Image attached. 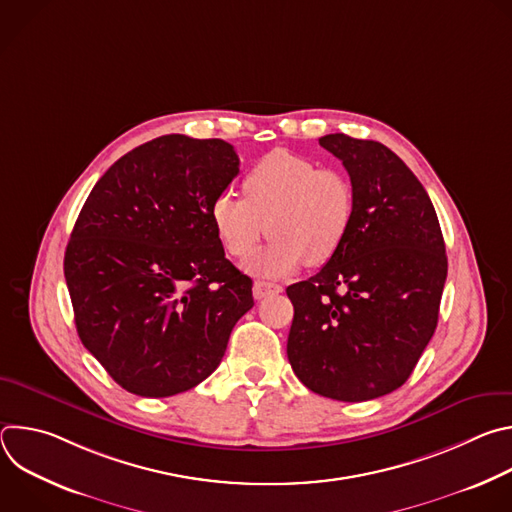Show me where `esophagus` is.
Wrapping results in <instances>:
<instances>
[{
  "instance_id": "esophagus-1",
  "label": "esophagus",
  "mask_w": 512,
  "mask_h": 512,
  "mask_svg": "<svg viewBox=\"0 0 512 512\" xmlns=\"http://www.w3.org/2000/svg\"><path fill=\"white\" fill-rule=\"evenodd\" d=\"M283 287L277 285V283H269V281H255L253 283V296L255 300H263L267 296H273V294H281Z\"/></svg>"
}]
</instances>
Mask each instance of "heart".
<instances>
[{
	"mask_svg": "<svg viewBox=\"0 0 512 512\" xmlns=\"http://www.w3.org/2000/svg\"><path fill=\"white\" fill-rule=\"evenodd\" d=\"M243 192L245 198L216 194L210 221L235 259L253 255L265 231L273 237L251 263L263 275H285L302 263H328L354 225L356 192L350 176L338 168H320L294 152L265 154L245 176Z\"/></svg>",
	"mask_w": 512,
	"mask_h": 512,
	"instance_id": "obj_1",
	"label": "heart"
}]
</instances>
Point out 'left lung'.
I'll list each match as a JSON object with an SVG mask.
<instances>
[{
    "label": "left lung",
    "mask_w": 512,
    "mask_h": 512,
    "mask_svg": "<svg viewBox=\"0 0 512 512\" xmlns=\"http://www.w3.org/2000/svg\"><path fill=\"white\" fill-rule=\"evenodd\" d=\"M320 145L346 168L356 216L342 249L289 285L287 358L314 393L369 401L399 389L431 340L448 275L435 208L387 145L344 133Z\"/></svg>",
    "instance_id": "8db88e82"
}]
</instances>
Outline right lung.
I'll use <instances>...</instances> for the list:
<instances>
[{"mask_svg": "<svg viewBox=\"0 0 512 512\" xmlns=\"http://www.w3.org/2000/svg\"><path fill=\"white\" fill-rule=\"evenodd\" d=\"M237 174L231 143L162 135L119 158L77 218L64 253L77 332L133 395L202 383L253 308V281L210 221L214 196Z\"/></svg>", "mask_w": 512, "mask_h": 512, "instance_id": "right-lung-1", "label": "right lung"}]
</instances>
